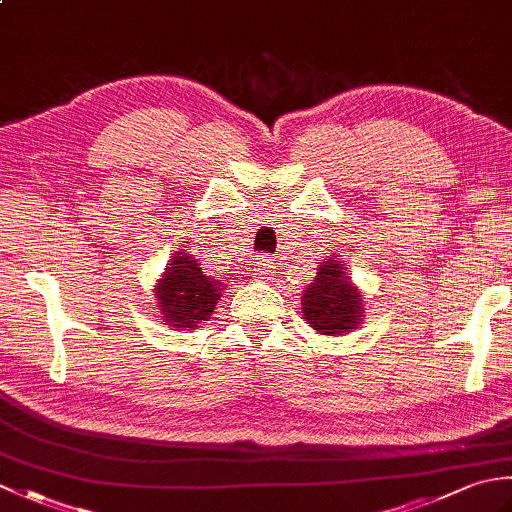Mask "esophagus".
I'll return each mask as SVG.
<instances>
[{
	"instance_id": "1",
	"label": "esophagus",
	"mask_w": 512,
	"mask_h": 512,
	"mask_svg": "<svg viewBox=\"0 0 512 512\" xmlns=\"http://www.w3.org/2000/svg\"><path fill=\"white\" fill-rule=\"evenodd\" d=\"M270 273H273V259L268 255H257L253 262V275L257 279H268Z\"/></svg>"
}]
</instances>
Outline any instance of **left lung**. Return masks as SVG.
<instances>
[{"mask_svg":"<svg viewBox=\"0 0 512 512\" xmlns=\"http://www.w3.org/2000/svg\"><path fill=\"white\" fill-rule=\"evenodd\" d=\"M317 270V277L303 290V319L310 328L328 336L356 330L361 317H365L363 295L347 277L345 264L339 262V257H330Z\"/></svg>","mask_w":512,"mask_h":512,"instance_id":"obj_1","label":"left lung"}]
</instances>
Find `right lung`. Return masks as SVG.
Listing matches in <instances>:
<instances>
[{
    "instance_id": "obj_1",
    "label": "right lung",
    "mask_w": 512,
    "mask_h": 512,
    "mask_svg": "<svg viewBox=\"0 0 512 512\" xmlns=\"http://www.w3.org/2000/svg\"><path fill=\"white\" fill-rule=\"evenodd\" d=\"M222 290V281L204 275L198 259L189 253H176L154 288L156 308L165 319V325L178 330H195L200 323L211 319Z\"/></svg>"
}]
</instances>
